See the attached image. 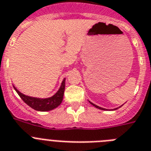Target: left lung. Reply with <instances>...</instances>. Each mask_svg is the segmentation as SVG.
<instances>
[{
  "instance_id": "left-lung-1",
  "label": "left lung",
  "mask_w": 151,
  "mask_h": 151,
  "mask_svg": "<svg viewBox=\"0 0 151 151\" xmlns=\"http://www.w3.org/2000/svg\"><path fill=\"white\" fill-rule=\"evenodd\" d=\"M89 102L91 104L93 105V106H94V107H97V108L100 109V110H103V111H106V110H107V109L103 108V107H99V106H97V105L94 104H93V103H92V102H91V101H89ZM122 106H123V105H121V107H122ZM119 107H116V108H114V109H111V111H115V110H116V109H118Z\"/></svg>"
}]
</instances>
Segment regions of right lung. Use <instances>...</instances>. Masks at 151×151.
Returning <instances> with one entry per match:
<instances>
[{
    "label": "right lung",
    "instance_id": "add662e5",
    "mask_svg": "<svg viewBox=\"0 0 151 151\" xmlns=\"http://www.w3.org/2000/svg\"><path fill=\"white\" fill-rule=\"evenodd\" d=\"M13 87L16 92L21 97V99L24 101V103H26L29 107L38 111H49L58 107L63 101L64 89H65V78L63 80L61 85L58 92L52 97H48V98H37V97L27 96L20 92L14 85Z\"/></svg>",
    "mask_w": 151,
    "mask_h": 151
}]
</instances>
